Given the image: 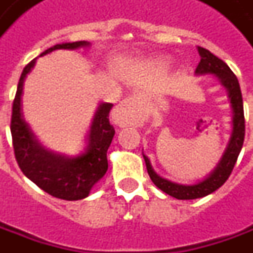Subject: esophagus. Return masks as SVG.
<instances>
[{"label": "esophagus", "mask_w": 253, "mask_h": 253, "mask_svg": "<svg viewBox=\"0 0 253 253\" xmlns=\"http://www.w3.org/2000/svg\"><path fill=\"white\" fill-rule=\"evenodd\" d=\"M142 106L136 97H129L121 101V104L115 108L114 118L121 125H133L140 121Z\"/></svg>", "instance_id": "esophagus-1"}]
</instances>
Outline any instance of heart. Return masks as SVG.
<instances>
[{
	"label": "heart",
	"mask_w": 253,
	"mask_h": 253,
	"mask_svg": "<svg viewBox=\"0 0 253 253\" xmlns=\"http://www.w3.org/2000/svg\"><path fill=\"white\" fill-rule=\"evenodd\" d=\"M159 64H160V65H164V64H166V61H159Z\"/></svg>",
	"instance_id": "b5f03b06"
}]
</instances>
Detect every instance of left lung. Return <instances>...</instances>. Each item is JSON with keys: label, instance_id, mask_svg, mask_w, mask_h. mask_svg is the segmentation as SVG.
I'll use <instances>...</instances> for the list:
<instances>
[{"label": "left lung", "instance_id": "8db88e82", "mask_svg": "<svg viewBox=\"0 0 253 253\" xmlns=\"http://www.w3.org/2000/svg\"><path fill=\"white\" fill-rule=\"evenodd\" d=\"M198 51L201 55V62L198 64L195 74L198 75H205V74H213L221 81V84L227 87V90L230 93V99H231V106L234 110V128L233 136L230 139V145L225 150L224 156L221 159V162L218 163L217 169L210 174L209 177L205 181H202L196 185H179L170 182L164 178L159 177L152 169L150 162L146 156H143L145 163H146L147 172L149 177L153 181V184L159 189H162L163 192L169 194L172 198L177 199H198L203 198L206 195L214 192L220 186L224 184L228 179L230 174L233 172L234 166L237 163V159L240 156L242 145H244V138H245V117H244V104H242V94L240 89V83L237 76L234 75V72L228 68L223 59L217 58L214 54H211L209 50L198 47Z\"/></svg>", "mask_w": 253, "mask_h": 253}]
</instances>
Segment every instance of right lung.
I'll return each mask as SVG.
<instances>
[{
  "instance_id": "right-lung-1",
  "label": "right lung",
  "mask_w": 253,
  "mask_h": 253,
  "mask_svg": "<svg viewBox=\"0 0 253 253\" xmlns=\"http://www.w3.org/2000/svg\"><path fill=\"white\" fill-rule=\"evenodd\" d=\"M82 45H89L87 42H75L52 45L40 57L52 50H74ZM36 59H32L20 75L16 94L12 104L11 133L13 153L18 166L26 177L33 181L44 192L64 201H79L86 198L100 178L108 169L107 150L114 138L115 129L110 124V111L113 104H101L94 115L89 136V149L82 156L68 159L64 156L48 152L35 138L29 125L20 114V94L23 79L33 68Z\"/></svg>"
}]
</instances>
